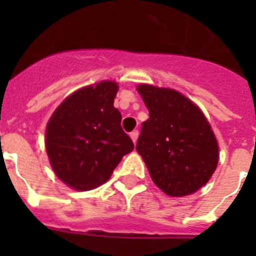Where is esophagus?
Listing matches in <instances>:
<instances>
[{"label": "esophagus", "instance_id": "1", "mask_svg": "<svg viewBox=\"0 0 256 256\" xmlns=\"http://www.w3.org/2000/svg\"><path fill=\"white\" fill-rule=\"evenodd\" d=\"M138 136H140V132H138V130H134V132H130V138H132V142H134V144H136V140H138Z\"/></svg>", "mask_w": 256, "mask_h": 256}]
</instances>
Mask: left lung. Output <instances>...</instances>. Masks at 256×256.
Wrapping results in <instances>:
<instances>
[{
    "mask_svg": "<svg viewBox=\"0 0 256 256\" xmlns=\"http://www.w3.org/2000/svg\"><path fill=\"white\" fill-rule=\"evenodd\" d=\"M150 118L136 142L152 182L170 196L198 191L214 174L219 148L202 110L176 90L136 88Z\"/></svg>",
    "mask_w": 256,
    "mask_h": 256,
    "instance_id": "obj_1",
    "label": "left lung"
}]
</instances>
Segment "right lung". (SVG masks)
I'll list each match as a JSON object with an SVG mask.
<instances>
[{
    "label": "right lung",
    "mask_w": 256,
    "mask_h": 256,
    "mask_svg": "<svg viewBox=\"0 0 256 256\" xmlns=\"http://www.w3.org/2000/svg\"><path fill=\"white\" fill-rule=\"evenodd\" d=\"M118 85L102 81L74 92L46 126V152L54 172L74 190L100 186L124 156L134 150L114 108Z\"/></svg>",
    "instance_id": "obj_1"
}]
</instances>
